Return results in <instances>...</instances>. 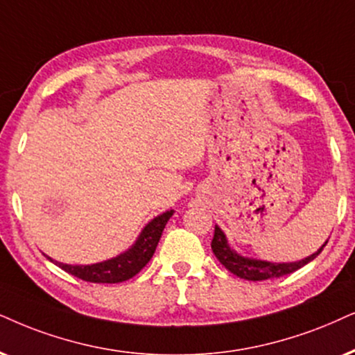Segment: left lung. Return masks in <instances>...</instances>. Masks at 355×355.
Instances as JSON below:
<instances>
[{"label": "left lung", "mask_w": 355, "mask_h": 355, "mask_svg": "<svg viewBox=\"0 0 355 355\" xmlns=\"http://www.w3.org/2000/svg\"><path fill=\"white\" fill-rule=\"evenodd\" d=\"M326 244L327 241L315 254L308 255V257H304L302 260H297V262H270V260L252 259L239 254L237 250L231 248L230 242H227V237L223 232L221 227L214 226V237L213 241H211V249H213V254L216 255L219 262H221L231 273H234V275L239 278H244V280L260 282L293 273L295 270H298V268L306 266L308 262L315 260L318 255L321 254V250L324 249Z\"/></svg>", "instance_id": "obj_1"}]
</instances>
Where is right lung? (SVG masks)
Returning <instances> with one entry per match:
<instances>
[{
	"label": "right lung",
	"mask_w": 355,
	"mask_h": 355,
	"mask_svg": "<svg viewBox=\"0 0 355 355\" xmlns=\"http://www.w3.org/2000/svg\"><path fill=\"white\" fill-rule=\"evenodd\" d=\"M173 209H168L154 219H150L144 226V230L141 231V234L137 236V239L134 241L131 248L118 254L116 257L103 260V262L88 263V266H70V263L57 262V260H53L46 254L44 255L55 266L60 267L62 270L69 272L70 275L82 278L85 282H92V284H119V282H125L132 278L147 266V262H149L155 252L165 224L173 216Z\"/></svg>",
	"instance_id": "right-lung-1"
}]
</instances>
